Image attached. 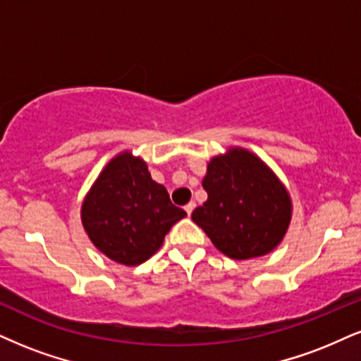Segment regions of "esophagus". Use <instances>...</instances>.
I'll use <instances>...</instances> for the list:
<instances>
[{"mask_svg":"<svg viewBox=\"0 0 361 361\" xmlns=\"http://www.w3.org/2000/svg\"><path fill=\"white\" fill-rule=\"evenodd\" d=\"M194 207H195V202H192V201H190L189 204H188V206H185L184 209H185V212H188V214L190 216V214H192V211H194Z\"/></svg>","mask_w":361,"mask_h":361,"instance_id":"1","label":"esophagus"}]
</instances>
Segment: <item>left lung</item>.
I'll return each mask as SVG.
<instances>
[{
    "instance_id": "left-lung-1",
    "label": "left lung",
    "mask_w": 361,
    "mask_h": 361,
    "mask_svg": "<svg viewBox=\"0 0 361 361\" xmlns=\"http://www.w3.org/2000/svg\"><path fill=\"white\" fill-rule=\"evenodd\" d=\"M207 201L192 221L231 259L268 255L281 244L293 214L291 195L256 154L243 147L209 160L202 179Z\"/></svg>"
}]
</instances>
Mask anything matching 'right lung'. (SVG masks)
Masks as SVG:
<instances>
[{"mask_svg": "<svg viewBox=\"0 0 361 361\" xmlns=\"http://www.w3.org/2000/svg\"><path fill=\"white\" fill-rule=\"evenodd\" d=\"M82 224L93 246L126 266H139L162 246L182 217L167 189L152 180L147 162L128 150L115 155L82 202Z\"/></svg>", "mask_w": 361, "mask_h": 361, "instance_id": "obj_1", "label": "right lung"}]
</instances>
